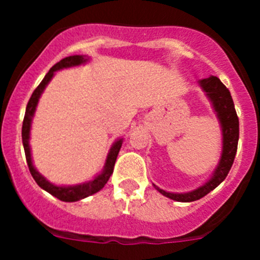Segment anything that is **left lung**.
<instances>
[{
	"mask_svg": "<svg viewBox=\"0 0 260 260\" xmlns=\"http://www.w3.org/2000/svg\"><path fill=\"white\" fill-rule=\"evenodd\" d=\"M198 86L203 89V92L211 102L213 112L219 119L222 134L221 156H220L219 164L213 171L210 180L191 191L169 192L153 185L158 192H161L164 197L176 202L198 201V199L203 198L204 195L212 191L213 189H216L225 180V177L228 176L232 165H233L234 157H236V152H237L240 122H238V117L236 109H234L233 99H232L229 89L221 83L219 78L213 77V75L199 80Z\"/></svg>",
	"mask_w": 260,
	"mask_h": 260,
	"instance_id": "left-lung-1",
	"label": "left lung"
}]
</instances>
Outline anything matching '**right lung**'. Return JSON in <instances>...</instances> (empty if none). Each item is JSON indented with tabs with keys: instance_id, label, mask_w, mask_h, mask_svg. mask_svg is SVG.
I'll use <instances>...</instances> for the list:
<instances>
[{
	"instance_id": "add662e5",
	"label": "right lung",
	"mask_w": 260,
	"mask_h": 260,
	"mask_svg": "<svg viewBox=\"0 0 260 260\" xmlns=\"http://www.w3.org/2000/svg\"><path fill=\"white\" fill-rule=\"evenodd\" d=\"M89 61L88 56H70L66 57V58L61 59L59 62H57L56 65L53 66L48 74L45 75L44 79L41 80V83L39 84L38 88L34 91L31 99H29L28 104L26 108V114H24V119H23V126H22V141H23V147H24V152H26V158L27 164H28L29 172H31L34 180L36 181L41 189L48 191L49 194H52L53 197H56L57 199L62 202H78L80 199H84L89 195L95 194V192L100 191V190L104 187L105 183L108 182L109 177L113 173V168L116 164L117 156H118L119 150H121V146H122L123 139L119 138L112 144L109 152H108L107 160H105V165L103 168L102 173L98 174L96 177H93V180L87 181L83 183H78V185H69V186H58L54 185V183L49 182V181L45 178L41 173H39L36 171V168L34 167V162H32V156H31V146H29V134H31V125H32V118L35 116V110L38 107L39 99H40L41 93L44 92L45 87L48 86L52 78L54 77V73L56 71L62 70V69H69L74 68V66L83 65Z\"/></svg>"
}]
</instances>
